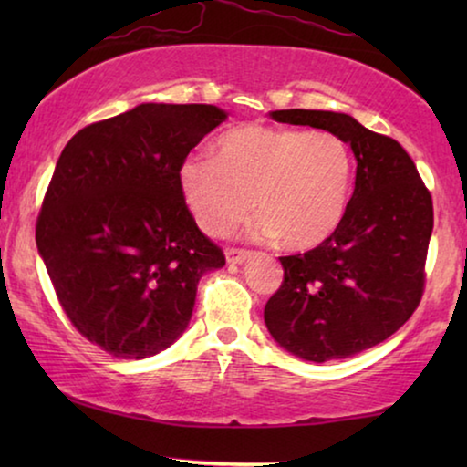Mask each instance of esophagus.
Wrapping results in <instances>:
<instances>
[{
    "mask_svg": "<svg viewBox=\"0 0 467 467\" xmlns=\"http://www.w3.org/2000/svg\"><path fill=\"white\" fill-rule=\"evenodd\" d=\"M225 257H227V264L240 265V264H244V261L251 259L253 253L251 251H242V248H229V251L225 253Z\"/></svg>",
    "mask_w": 467,
    "mask_h": 467,
    "instance_id": "obj_1",
    "label": "esophagus"
}]
</instances>
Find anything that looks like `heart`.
I'll return each instance as SVG.
<instances>
[{"instance_id": "obj_1", "label": "heart", "mask_w": 467, "mask_h": 467, "mask_svg": "<svg viewBox=\"0 0 467 467\" xmlns=\"http://www.w3.org/2000/svg\"><path fill=\"white\" fill-rule=\"evenodd\" d=\"M197 225L223 235L257 206L248 234L315 248L340 227L353 187V155L331 131L242 125L216 142V157L191 155L178 170Z\"/></svg>"}]
</instances>
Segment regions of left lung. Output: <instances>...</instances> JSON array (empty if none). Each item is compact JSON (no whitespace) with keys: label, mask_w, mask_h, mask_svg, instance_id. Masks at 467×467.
<instances>
[{"label":"left lung","mask_w":467,"mask_h":467,"mask_svg":"<svg viewBox=\"0 0 467 467\" xmlns=\"http://www.w3.org/2000/svg\"><path fill=\"white\" fill-rule=\"evenodd\" d=\"M278 123L340 136L357 161L340 227L304 254L280 257L285 280L265 304L274 340L306 361L347 359L393 336L423 296L433 203L410 155L350 114L274 110Z\"/></svg>","instance_id":"obj_1"}]
</instances>
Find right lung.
I'll return each mask as SVG.
<instances>
[{
	"instance_id": "obj_1",
	"label": "right lung",
	"mask_w": 467,
	"mask_h": 467,
	"mask_svg": "<svg viewBox=\"0 0 467 467\" xmlns=\"http://www.w3.org/2000/svg\"><path fill=\"white\" fill-rule=\"evenodd\" d=\"M227 112L140 104L63 149L36 225L37 253L74 327L120 359L184 334L197 283L225 265L182 200L178 170Z\"/></svg>"
}]
</instances>
